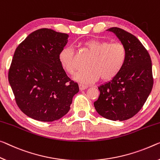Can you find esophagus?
<instances>
[{
    "instance_id": "1",
    "label": "esophagus",
    "mask_w": 160,
    "mask_h": 160,
    "mask_svg": "<svg viewBox=\"0 0 160 160\" xmlns=\"http://www.w3.org/2000/svg\"><path fill=\"white\" fill-rule=\"evenodd\" d=\"M88 88V87L87 86H86V85H83V84H79V89L81 90V91H82V90H84V89H86V88Z\"/></svg>"
}]
</instances>
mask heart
Listing matches in <instances>:
<instances>
[{
	"mask_svg": "<svg viewBox=\"0 0 160 160\" xmlns=\"http://www.w3.org/2000/svg\"><path fill=\"white\" fill-rule=\"evenodd\" d=\"M84 46L92 56L87 62V69L79 72L74 77L78 82L87 84L99 77L103 81L111 80L124 66L127 52L122 43L90 39L84 43ZM58 58L61 66L68 73L73 75L77 72L78 62L72 47L63 48Z\"/></svg>",
	"mask_w": 160,
	"mask_h": 160,
	"instance_id": "1",
	"label": "heart"
}]
</instances>
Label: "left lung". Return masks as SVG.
<instances>
[{
	"label": "left lung",
	"instance_id": "left-lung-1",
	"mask_svg": "<svg viewBox=\"0 0 160 160\" xmlns=\"http://www.w3.org/2000/svg\"><path fill=\"white\" fill-rule=\"evenodd\" d=\"M113 32L124 46L127 57L120 72L98 87L100 95L94 103L101 116L124 121L139 112L153 87L152 61L148 51L136 36L117 27Z\"/></svg>",
	"mask_w": 160,
	"mask_h": 160
}]
</instances>
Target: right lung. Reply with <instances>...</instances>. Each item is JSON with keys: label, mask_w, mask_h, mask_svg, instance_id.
I'll use <instances>...</instances> for the list:
<instances>
[{"label": "right lung", "mask_w": 160, "mask_h": 160, "mask_svg": "<svg viewBox=\"0 0 160 160\" xmlns=\"http://www.w3.org/2000/svg\"><path fill=\"white\" fill-rule=\"evenodd\" d=\"M68 35L48 28L33 31L15 51L8 81L18 107L27 116L53 122L68 113L79 91L59 61Z\"/></svg>", "instance_id": "right-lung-1"}]
</instances>
